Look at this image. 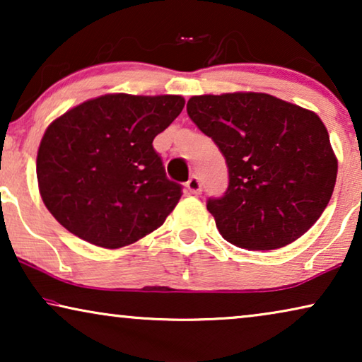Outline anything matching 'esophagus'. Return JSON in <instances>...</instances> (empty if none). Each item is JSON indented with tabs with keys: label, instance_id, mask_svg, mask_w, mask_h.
<instances>
[{
	"label": "esophagus",
	"instance_id": "esophagus-1",
	"mask_svg": "<svg viewBox=\"0 0 362 362\" xmlns=\"http://www.w3.org/2000/svg\"><path fill=\"white\" fill-rule=\"evenodd\" d=\"M186 189H187V192H189V194H201L202 186H201L199 177H197V176H192L191 180L186 182Z\"/></svg>",
	"mask_w": 362,
	"mask_h": 362
}]
</instances>
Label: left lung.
Returning a JSON list of instances; mask_svg holds the SVG:
<instances>
[{
    "label": "left lung",
    "mask_w": 362,
    "mask_h": 362,
    "mask_svg": "<svg viewBox=\"0 0 362 362\" xmlns=\"http://www.w3.org/2000/svg\"><path fill=\"white\" fill-rule=\"evenodd\" d=\"M187 115L219 146L229 186L207 199L227 242L274 250L320 219L333 194L338 160L315 112L269 93L196 95Z\"/></svg>",
    "instance_id": "obj_1"
}]
</instances>
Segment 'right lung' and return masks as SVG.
Masks as SVG:
<instances>
[{
  "label": "right lung",
  "instance_id": "add662e5",
  "mask_svg": "<svg viewBox=\"0 0 362 362\" xmlns=\"http://www.w3.org/2000/svg\"><path fill=\"white\" fill-rule=\"evenodd\" d=\"M185 107L180 95L108 93L54 120L37 151L39 192L74 235L118 249L158 229L180 201L153 148Z\"/></svg>",
  "mask_w": 362,
  "mask_h": 362
}]
</instances>
